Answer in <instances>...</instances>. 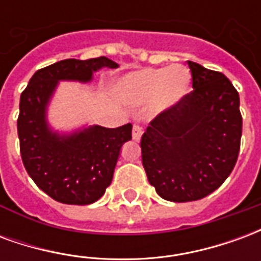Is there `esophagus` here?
Wrapping results in <instances>:
<instances>
[{"label": "esophagus", "mask_w": 261, "mask_h": 261, "mask_svg": "<svg viewBox=\"0 0 261 261\" xmlns=\"http://www.w3.org/2000/svg\"><path fill=\"white\" fill-rule=\"evenodd\" d=\"M142 136V128L138 124L133 125V140L134 141H140Z\"/></svg>", "instance_id": "1"}]
</instances>
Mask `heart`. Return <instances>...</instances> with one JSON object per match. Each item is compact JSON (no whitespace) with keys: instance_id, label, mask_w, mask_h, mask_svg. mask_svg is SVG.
<instances>
[{"instance_id":"1","label":"heart","mask_w":261,"mask_h":261,"mask_svg":"<svg viewBox=\"0 0 261 261\" xmlns=\"http://www.w3.org/2000/svg\"><path fill=\"white\" fill-rule=\"evenodd\" d=\"M190 85V71L183 65H172L140 69L127 75L120 81L119 92L124 102L141 105L151 99L152 110L165 112L187 96Z\"/></svg>"}]
</instances>
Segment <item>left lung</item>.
I'll use <instances>...</instances> for the list:
<instances>
[{"instance_id":"1","label":"left lung","mask_w":261,"mask_h":261,"mask_svg":"<svg viewBox=\"0 0 261 261\" xmlns=\"http://www.w3.org/2000/svg\"><path fill=\"white\" fill-rule=\"evenodd\" d=\"M193 91L159 113L141 138L142 165L159 196L196 201L235 168L242 137L239 93L222 72L187 61Z\"/></svg>"}]
</instances>
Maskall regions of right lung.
Returning a JSON list of instances; mask_svg holds the SVG:
<instances>
[{
  "label": "right lung",
  "instance_id": "add662e5",
  "mask_svg": "<svg viewBox=\"0 0 261 261\" xmlns=\"http://www.w3.org/2000/svg\"><path fill=\"white\" fill-rule=\"evenodd\" d=\"M119 65L106 57L68 59L36 71L22 92L18 117L20 156L37 187L63 204H92L113 179L121 147L133 125L106 128L89 125L71 134L48 127L47 105L60 81L89 82L97 69Z\"/></svg>",
  "mask_w": 261,
  "mask_h": 261
}]
</instances>
